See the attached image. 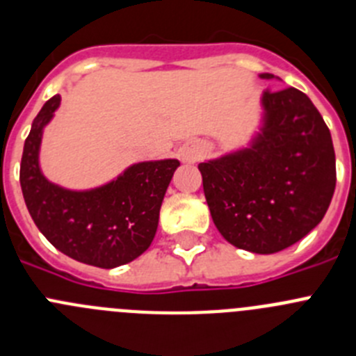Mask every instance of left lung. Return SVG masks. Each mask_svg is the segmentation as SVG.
I'll use <instances>...</instances> for the list:
<instances>
[{
	"label": "left lung",
	"mask_w": 356,
	"mask_h": 356,
	"mask_svg": "<svg viewBox=\"0 0 356 356\" xmlns=\"http://www.w3.org/2000/svg\"><path fill=\"white\" fill-rule=\"evenodd\" d=\"M264 107L265 128L253 147L200 163L198 170L219 234L235 248L270 254L323 219L335 189V152L305 92L268 89Z\"/></svg>",
	"instance_id": "left-lung-1"
}]
</instances>
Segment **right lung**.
Listing matches in <instances>:
<instances>
[{
    "label": "right lung",
    "instance_id": "obj_1",
    "mask_svg": "<svg viewBox=\"0 0 356 356\" xmlns=\"http://www.w3.org/2000/svg\"><path fill=\"white\" fill-rule=\"evenodd\" d=\"M61 96L49 99L35 118L21 159V188L33 221L66 257L99 268H114L140 257L158 228L159 207L177 159L138 163L118 181L91 191L51 184L38 168L42 128Z\"/></svg>",
    "mask_w": 356,
    "mask_h": 356
}]
</instances>
